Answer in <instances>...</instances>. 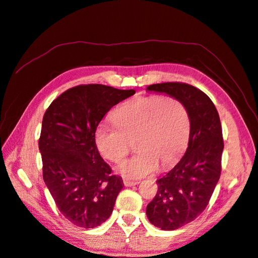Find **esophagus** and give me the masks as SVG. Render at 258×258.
Returning <instances> with one entry per match:
<instances>
[{
  "instance_id": "esophagus-1",
  "label": "esophagus",
  "mask_w": 258,
  "mask_h": 258,
  "mask_svg": "<svg viewBox=\"0 0 258 258\" xmlns=\"http://www.w3.org/2000/svg\"><path fill=\"white\" fill-rule=\"evenodd\" d=\"M139 182L137 181H129V179H124L123 181V184L124 186H134V185H137Z\"/></svg>"
}]
</instances>
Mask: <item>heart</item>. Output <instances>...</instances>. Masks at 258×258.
Wrapping results in <instances>:
<instances>
[{"label":"heart","instance_id":"obj_1","mask_svg":"<svg viewBox=\"0 0 258 258\" xmlns=\"http://www.w3.org/2000/svg\"><path fill=\"white\" fill-rule=\"evenodd\" d=\"M114 124L101 122L95 129L96 148L105 159L119 163L135 140L134 156L123 160L118 172L140 178L157 168L167 167L185 149L191 119L186 105L174 96H136L116 108Z\"/></svg>","mask_w":258,"mask_h":258}]
</instances>
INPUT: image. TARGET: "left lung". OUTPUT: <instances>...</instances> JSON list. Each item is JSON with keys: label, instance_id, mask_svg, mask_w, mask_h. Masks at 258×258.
Wrapping results in <instances>:
<instances>
[{"label": "left lung", "instance_id": "8db88e82", "mask_svg": "<svg viewBox=\"0 0 258 258\" xmlns=\"http://www.w3.org/2000/svg\"><path fill=\"white\" fill-rule=\"evenodd\" d=\"M148 91L166 93L186 105L191 119L188 146L184 156L157 179L158 191L146 215L162 230L187 225L205 211L221 174L223 150L219 113L201 90L182 82L153 84Z\"/></svg>", "mask_w": 258, "mask_h": 258}]
</instances>
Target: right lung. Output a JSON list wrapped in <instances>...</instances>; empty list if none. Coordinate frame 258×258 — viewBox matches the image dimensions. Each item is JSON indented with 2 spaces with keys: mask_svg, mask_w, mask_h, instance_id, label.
I'll list each match as a JSON object with an SVG mask.
<instances>
[{
  "mask_svg": "<svg viewBox=\"0 0 258 258\" xmlns=\"http://www.w3.org/2000/svg\"><path fill=\"white\" fill-rule=\"evenodd\" d=\"M134 94L102 84L77 85L43 114L39 138L43 181L58 210L77 227H98L113 211L122 179L100 156L94 134L110 109Z\"/></svg>",
  "mask_w": 258,
  "mask_h": 258,
  "instance_id": "add662e5",
  "label": "right lung"
}]
</instances>
